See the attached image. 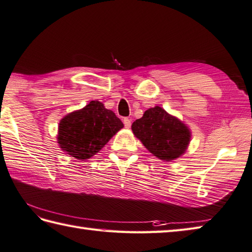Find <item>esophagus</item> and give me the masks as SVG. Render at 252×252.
Returning a JSON list of instances; mask_svg holds the SVG:
<instances>
[{
    "label": "esophagus",
    "instance_id": "esophagus-1",
    "mask_svg": "<svg viewBox=\"0 0 252 252\" xmlns=\"http://www.w3.org/2000/svg\"><path fill=\"white\" fill-rule=\"evenodd\" d=\"M123 123H125V126L126 127V129H130V127H131V119H129V118H125V119H123Z\"/></svg>",
    "mask_w": 252,
    "mask_h": 252
}]
</instances>
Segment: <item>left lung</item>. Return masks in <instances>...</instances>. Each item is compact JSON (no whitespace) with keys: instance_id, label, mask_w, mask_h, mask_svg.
Segmentation results:
<instances>
[{"instance_id":"1","label":"left lung","mask_w":252,"mask_h":252,"mask_svg":"<svg viewBox=\"0 0 252 252\" xmlns=\"http://www.w3.org/2000/svg\"><path fill=\"white\" fill-rule=\"evenodd\" d=\"M131 129L150 153L164 161L179 158L191 141L188 126L159 106L147 109Z\"/></svg>"}]
</instances>
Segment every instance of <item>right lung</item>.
Listing matches in <instances>:
<instances>
[{
	"label": "right lung",
	"instance_id": "right-lung-1",
	"mask_svg": "<svg viewBox=\"0 0 252 252\" xmlns=\"http://www.w3.org/2000/svg\"><path fill=\"white\" fill-rule=\"evenodd\" d=\"M122 127L123 123L115 112L102 102L93 100L62 118L57 139L63 152L84 161L97 154Z\"/></svg>",
	"mask_w": 252,
	"mask_h": 252
}]
</instances>
